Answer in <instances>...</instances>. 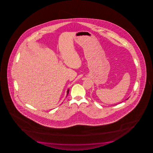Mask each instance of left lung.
<instances>
[{"label": "left lung", "mask_w": 153, "mask_h": 153, "mask_svg": "<svg viewBox=\"0 0 153 153\" xmlns=\"http://www.w3.org/2000/svg\"><path fill=\"white\" fill-rule=\"evenodd\" d=\"M127 100H128V99H127Z\"/></svg>", "instance_id": "8db88e82"}]
</instances>
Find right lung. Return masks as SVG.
<instances>
[{
  "instance_id": "1",
  "label": "right lung",
  "mask_w": 153,
  "mask_h": 153,
  "mask_svg": "<svg viewBox=\"0 0 153 153\" xmlns=\"http://www.w3.org/2000/svg\"><path fill=\"white\" fill-rule=\"evenodd\" d=\"M69 93V89H68V91H67V95H68V94Z\"/></svg>"
}]
</instances>
